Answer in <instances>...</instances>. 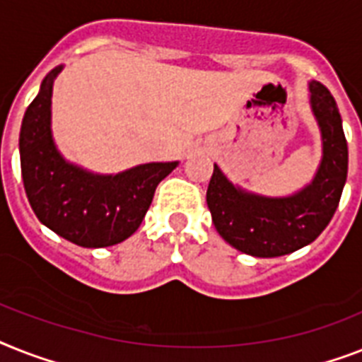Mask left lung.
I'll return each mask as SVG.
<instances>
[{
	"label": "left lung",
	"mask_w": 362,
	"mask_h": 362,
	"mask_svg": "<svg viewBox=\"0 0 362 362\" xmlns=\"http://www.w3.org/2000/svg\"><path fill=\"white\" fill-rule=\"evenodd\" d=\"M324 154L313 182L288 197H264L234 186L214 165L206 191L211 221L225 242L251 257L273 258L298 251L322 234L334 216L348 176V143L333 95L308 83Z\"/></svg>",
	"instance_id": "left-lung-1"
}]
</instances>
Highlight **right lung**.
Instances as JSON below:
<instances>
[{
    "label": "right lung",
    "instance_id": "right-lung-1",
    "mask_svg": "<svg viewBox=\"0 0 362 362\" xmlns=\"http://www.w3.org/2000/svg\"><path fill=\"white\" fill-rule=\"evenodd\" d=\"M63 70L44 78L23 115L20 163L23 187L38 221L81 247H110L139 228L152 197L178 161L145 163L119 175H95L69 163L52 137V90Z\"/></svg>",
    "mask_w": 362,
    "mask_h": 362
}]
</instances>
